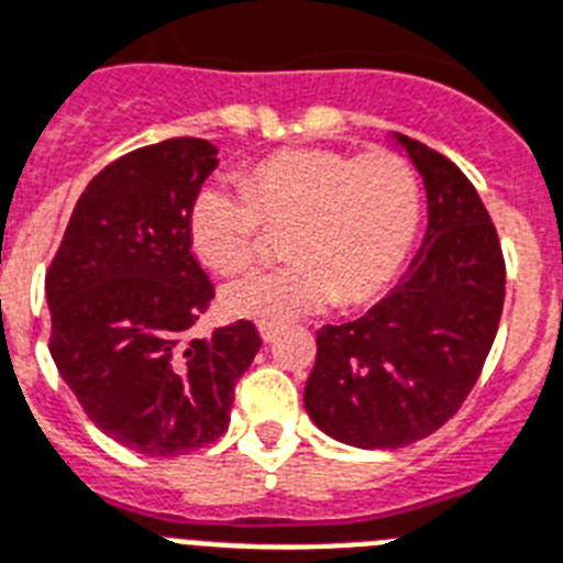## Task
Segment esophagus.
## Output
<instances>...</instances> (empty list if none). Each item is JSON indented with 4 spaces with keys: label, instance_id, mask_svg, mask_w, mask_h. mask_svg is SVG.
Wrapping results in <instances>:
<instances>
[{
    "label": "esophagus",
    "instance_id": "34e87169",
    "mask_svg": "<svg viewBox=\"0 0 563 563\" xmlns=\"http://www.w3.org/2000/svg\"><path fill=\"white\" fill-rule=\"evenodd\" d=\"M258 333H262L264 341H276L278 333H282V328L273 324V321H262V324H258Z\"/></svg>",
    "mask_w": 563,
    "mask_h": 563
}]
</instances>
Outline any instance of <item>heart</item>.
Wrapping results in <instances>:
<instances>
[{"mask_svg":"<svg viewBox=\"0 0 563 563\" xmlns=\"http://www.w3.org/2000/svg\"><path fill=\"white\" fill-rule=\"evenodd\" d=\"M264 224L285 228L278 267H247L224 282L233 316L287 321L333 301L364 305L396 282L421 224V185L405 156L287 147L262 158L244 185L208 181L187 216L190 242L216 271L256 253Z\"/></svg>","mask_w":563,"mask_h":563,"instance_id":"obj_1","label":"heart"}]
</instances>
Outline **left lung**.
<instances>
[{"label":"left lung","instance_id":"8db88e82","mask_svg":"<svg viewBox=\"0 0 563 563\" xmlns=\"http://www.w3.org/2000/svg\"><path fill=\"white\" fill-rule=\"evenodd\" d=\"M427 190L419 253L376 307L316 335L305 407L321 430L396 450L453 419L475 387L504 310L501 242L473 181L446 156L398 136Z\"/></svg>","mask_w":563,"mask_h":563}]
</instances>
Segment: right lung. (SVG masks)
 <instances>
[{"mask_svg":"<svg viewBox=\"0 0 563 563\" xmlns=\"http://www.w3.org/2000/svg\"><path fill=\"white\" fill-rule=\"evenodd\" d=\"M216 153L179 136L110 162L76 201L45 276L59 376L104 435L151 459L213 444L262 347L247 319L190 335L216 292L187 216Z\"/></svg>","mask_w":563,"mask_h":563,"instance_id":"1","label":"right lung"}]
</instances>
